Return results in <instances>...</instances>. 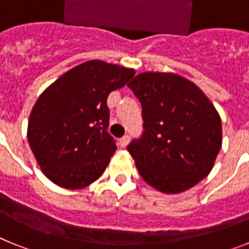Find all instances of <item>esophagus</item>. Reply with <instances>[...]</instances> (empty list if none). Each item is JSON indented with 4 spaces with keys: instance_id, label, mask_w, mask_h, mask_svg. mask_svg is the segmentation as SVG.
<instances>
[{
    "instance_id": "esophagus-1",
    "label": "esophagus",
    "mask_w": 249,
    "mask_h": 249,
    "mask_svg": "<svg viewBox=\"0 0 249 249\" xmlns=\"http://www.w3.org/2000/svg\"><path fill=\"white\" fill-rule=\"evenodd\" d=\"M128 142H129V136L128 135L123 136V137L120 140V146L122 147V148H124V147L128 144Z\"/></svg>"
}]
</instances>
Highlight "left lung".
<instances>
[{
	"instance_id": "obj_1",
	"label": "left lung",
	"mask_w": 249,
	"mask_h": 249,
	"mask_svg": "<svg viewBox=\"0 0 249 249\" xmlns=\"http://www.w3.org/2000/svg\"><path fill=\"white\" fill-rule=\"evenodd\" d=\"M128 87L142 106L144 131L127 147L141 177L168 195L190 190L210 175L221 149L218 112L176 73L143 72Z\"/></svg>"
}]
</instances>
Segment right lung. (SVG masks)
<instances>
[{"label": "right lung", "instance_id": "1", "mask_svg": "<svg viewBox=\"0 0 249 249\" xmlns=\"http://www.w3.org/2000/svg\"><path fill=\"white\" fill-rule=\"evenodd\" d=\"M135 71L92 59L76 66L41 93L30 114L27 138L46 177L67 190L89 186L117 149L108 133L107 97Z\"/></svg>", "mask_w": 249, "mask_h": 249}]
</instances>
